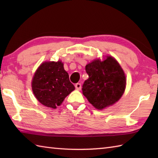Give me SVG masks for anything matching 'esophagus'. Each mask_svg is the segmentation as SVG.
Returning a JSON list of instances; mask_svg holds the SVG:
<instances>
[{"label": "esophagus", "mask_w": 158, "mask_h": 158, "mask_svg": "<svg viewBox=\"0 0 158 158\" xmlns=\"http://www.w3.org/2000/svg\"><path fill=\"white\" fill-rule=\"evenodd\" d=\"M75 88L78 90H80L81 89V85L80 83H77L75 84Z\"/></svg>", "instance_id": "1"}]
</instances>
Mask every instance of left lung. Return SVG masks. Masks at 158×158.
Segmentation results:
<instances>
[{
  "label": "left lung",
  "instance_id": "left-lung-1",
  "mask_svg": "<svg viewBox=\"0 0 158 158\" xmlns=\"http://www.w3.org/2000/svg\"><path fill=\"white\" fill-rule=\"evenodd\" d=\"M89 76L82 86L83 94L97 109L113 105L122 97L126 88V76L113 57L101 62L94 60L85 66Z\"/></svg>",
  "mask_w": 158,
  "mask_h": 158
}]
</instances>
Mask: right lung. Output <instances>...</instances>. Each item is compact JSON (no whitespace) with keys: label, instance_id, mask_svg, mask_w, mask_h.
<instances>
[{"label":"right lung","instance_id":"right-lung-1","mask_svg":"<svg viewBox=\"0 0 158 158\" xmlns=\"http://www.w3.org/2000/svg\"><path fill=\"white\" fill-rule=\"evenodd\" d=\"M32 91L42 105L56 109L75 89L61 61L45 62L36 70L32 82Z\"/></svg>","mask_w":158,"mask_h":158}]
</instances>
